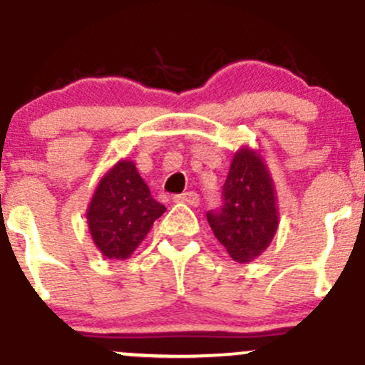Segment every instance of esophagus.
<instances>
[{"mask_svg":"<svg viewBox=\"0 0 365 365\" xmlns=\"http://www.w3.org/2000/svg\"><path fill=\"white\" fill-rule=\"evenodd\" d=\"M176 201H180V203H187V205H190V206H197L200 205V194L197 192H194V190H189V192H183V194H180V196H176L175 197Z\"/></svg>","mask_w":365,"mask_h":365,"instance_id":"obj_1","label":"esophagus"}]
</instances>
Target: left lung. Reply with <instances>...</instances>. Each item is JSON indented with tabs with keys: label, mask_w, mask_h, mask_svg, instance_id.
Here are the masks:
<instances>
[{
	"label": "left lung",
	"mask_w": 365,
	"mask_h": 365,
	"mask_svg": "<svg viewBox=\"0 0 365 365\" xmlns=\"http://www.w3.org/2000/svg\"><path fill=\"white\" fill-rule=\"evenodd\" d=\"M210 227L238 263L256 259L279 226L274 180L259 153L240 148L222 187V206L206 213Z\"/></svg>",
	"instance_id": "left-lung-1"
}]
</instances>
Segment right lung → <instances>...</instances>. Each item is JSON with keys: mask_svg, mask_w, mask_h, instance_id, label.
<instances>
[{"mask_svg": "<svg viewBox=\"0 0 365 365\" xmlns=\"http://www.w3.org/2000/svg\"><path fill=\"white\" fill-rule=\"evenodd\" d=\"M164 212L134 162L120 160L98 182L86 219L98 251L109 259H127Z\"/></svg>", "mask_w": 365, "mask_h": 365, "instance_id": "add662e5", "label": "right lung"}]
</instances>
